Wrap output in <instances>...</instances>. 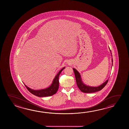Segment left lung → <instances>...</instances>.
<instances>
[{
    "label": "left lung",
    "instance_id": "left-lung-1",
    "mask_svg": "<svg viewBox=\"0 0 129 129\" xmlns=\"http://www.w3.org/2000/svg\"><path fill=\"white\" fill-rule=\"evenodd\" d=\"M112 54V53H111ZM112 62H113L112 58ZM74 71V74L76 79V82H77V85L78 88H79L80 90L83 93H94L96 92L97 91L101 90L107 84V82L108 81V80H107L105 82L102 83V85H100L98 87H91L89 86L85 85L83 82H82V78L81 77V75L78 71H77L76 69H73Z\"/></svg>",
    "mask_w": 129,
    "mask_h": 129
}]
</instances>
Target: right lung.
I'll return each instance as SVG.
<instances>
[{
  "mask_svg": "<svg viewBox=\"0 0 129 129\" xmlns=\"http://www.w3.org/2000/svg\"><path fill=\"white\" fill-rule=\"evenodd\" d=\"M65 67H63L61 70L60 71L58 72V74L56 75L54 79L52 81V84L50 85L48 88H46L45 89H41V90H34L28 88L26 85V88L27 90L30 92L31 93H32L34 95L38 97H46V96H52L57 93L58 87H59V81L58 78L61 72L63 70Z\"/></svg>",
  "mask_w": 129,
  "mask_h": 129,
  "instance_id": "add662e5",
  "label": "right lung"
}]
</instances>
